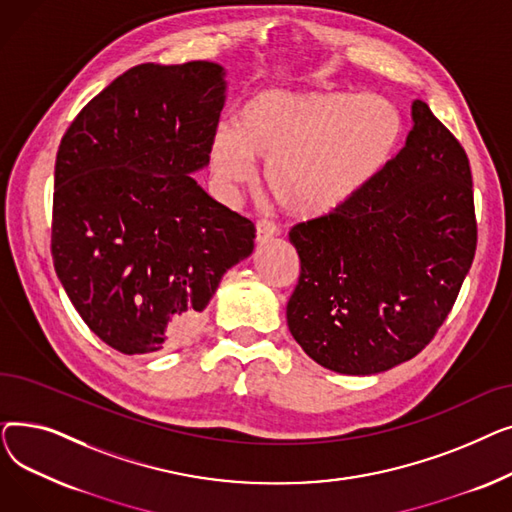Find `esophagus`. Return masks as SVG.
<instances>
[{"mask_svg": "<svg viewBox=\"0 0 512 512\" xmlns=\"http://www.w3.org/2000/svg\"><path fill=\"white\" fill-rule=\"evenodd\" d=\"M278 234H280V228L274 222H270V220H259L257 222V242H267Z\"/></svg>", "mask_w": 512, "mask_h": 512, "instance_id": "34e87169", "label": "esophagus"}]
</instances>
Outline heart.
<instances>
[{"mask_svg":"<svg viewBox=\"0 0 512 512\" xmlns=\"http://www.w3.org/2000/svg\"><path fill=\"white\" fill-rule=\"evenodd\" d=\"M402 137L398 107L375 93L265 89L251 95L234 126L213 134V172L226 184L253 178L265 161L267 191L290 213L326 215L378 176Z\"/></svg>","mask_w":512,"mask_h":512,"instance_id":"b5f03b06","label":"heart"}]
</instances>
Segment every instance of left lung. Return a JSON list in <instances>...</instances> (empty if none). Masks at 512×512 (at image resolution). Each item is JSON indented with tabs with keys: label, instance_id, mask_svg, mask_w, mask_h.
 <instances>
[{
	"label": "left lung",
	"instance_id": "1",
	"mask_svg": "<svg viewBox=\"0 0 512 512\" xmlns=\"http://www.w3.org/2000/svg\"><path fill=\"white\" fill-rule=\"evenodd\" d=\"M411 116L405 147L357 197L288 234L301 257L288 330L336 373H380L421 353L475 257L467 153L425 101Z\"/></svg>",
	"mask_w": 512,
	"mask_h": 512
}]
</instances>
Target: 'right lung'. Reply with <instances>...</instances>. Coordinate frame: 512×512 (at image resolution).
Masks as SVG:
<instances>
[{
  "instance_id": "1",
  "label": "right lung",
  "mask_w": 512,
  "mask_h": 512,
  "mask_svg": "<svg viewBox=\"0 0 512 512\" xmlns=\"http://www.w3.org/2000/svg\"><path fill=\"white\" fill-rule=\"evenodd\" d=\"M213 62L141 64L66 130L53 176L51 257L78 315L124 355L191 338L255 226L211 199L209 164L226 101Z\"/></svg>"
}]
</instances>
